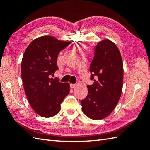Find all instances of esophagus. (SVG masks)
Returning <instances> with one entry per match:
<instances>
[{"label":"esophagus","mask_w":150,"mask_h":150,"mask_svg":"<svg viewBox=\"0 0 150 150\" xmlns=\"http://www.w3.org/2000/svg\"><path fill=\"white\" fill-rule=\"evenodd\" d=\"M70 86H71V88H72V89H74V88L77 87V85H76V84H70Z\"/></svg>","instance_id":"esophagus-1"}]
</instances>
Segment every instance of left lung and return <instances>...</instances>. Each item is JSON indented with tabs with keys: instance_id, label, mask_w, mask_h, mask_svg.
Listing matches in <instances>:
<instances>
[{
	"instance_id": "obj_1",
	"label": "left lung",
	"mask_w": 150,
	"mask_h": 150,
	"mask_svg": "<svg viewBox=\"0 0 150 150\" xmlns=\"http://www.w3.org/2000/svg\"><path fill=\"white\" fill-rule=\"evenodd\" d=\"M90 72L94 82L87 85V96L81 101L82 111L90 119L102 120L115 108L122 92L123 61L113 42L104 39L97 43Z\"/></svg>"
}]
</instances>
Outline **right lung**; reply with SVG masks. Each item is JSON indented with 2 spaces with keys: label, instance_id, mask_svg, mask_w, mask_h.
<instances>
[{
  "label": "right lung",
  "instance_id": "1",
  "mask_svg": "<svg viewBox=\"0 0 150 150\" xmlns=\"http://www.w3.org/2000/svg\"><path fill=\"white\" fill-rule=\"evenodd\" d=\"M71 42L42 36L33 40L24 53L21 62L24 89L31 108L41 117L57 115L61 103L69 93V83H61L50 76L58 69L59 52Z\"/></svg>",
  "mask_w": 150,
  "mask_h": 150
}]
</instances>
